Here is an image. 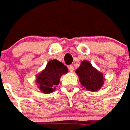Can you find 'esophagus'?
Wrapping results in <instances>:
<instances>
[{
  "instance_id": "esophagus-1",
  "label": "esophagus",
  "mask_w": 130,
  "mask_h": 130,
  "mask_svg": "<svg viewBox=\"0 0 130 130\" xmlns=\"http://www.w3.org/2000/svg\"><path fill=\"white\" fill-rule=\"evenodd\" d=\"M68 68H69V70H70V72H72L74 71V66L73 65H70L69 67H68Z\"/></svg>"
}]
</instances>
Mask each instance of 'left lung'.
I'll return each mask as SVG.
<instances>
[{
    "label": "left lung",
    "mask_w": 130,
    "mask_h": 130,
    "mask_svg": "<svg viewBox=\"0 0 130 130\" xmlns=\"http://www.w3.org/2000/svg\"><path fill=\"white\" fill-rule=\"evenodd\" d=\"M76 72L82 86L89 91H98L104 84L103 74L93 68L88 61H83Z\"/></svg>",
    "instance_id": "1"
}]
</instances>
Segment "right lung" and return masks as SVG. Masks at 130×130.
Here are the masks:
<instances>
[{
    "label": "right lung",
    "instance_id": "add662e5",
    "mask_svg": "<svg viewBox=\"0 0 130 130\" xmlns=\"http://www.w3.org/2000/svg\"><path fill=\"white\" fill-rule=\"evenodd\" d=\"M68 69L57 60L48 61L46 68L37 75L36 83L41 91L44 93H52L56 86L58 85L62 74L68 72Z\"/></svg>",
    "mask_w": 130,
    "mask_h": 130
}]
</instances>
